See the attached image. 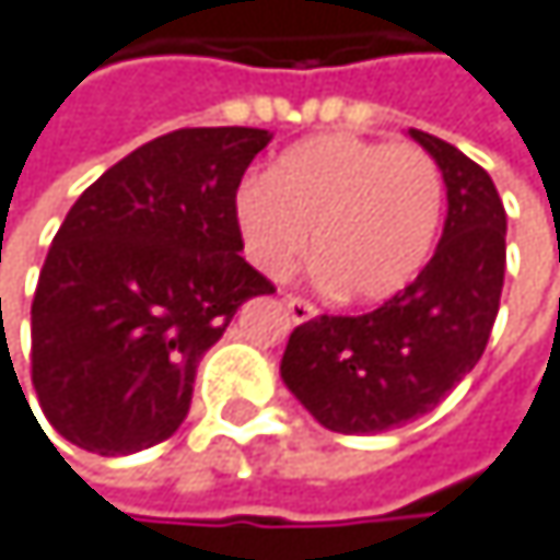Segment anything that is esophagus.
<instances>
[{
    "instance_id": "esophagus-1",
    "label": "esophagus",
    "mask_w": 560,
    "mask_h": 560,
    "mask_svg": "<svg viewBox=\"0 0 560 560\" xmlns=\"http://www.w3.org/2000/svg\"><path fill=\"white\" fill-rule=\"evenodd\" d=\"M285 308L292 315V322H312L318 315V305H312L308 299H299V295H285Z\"/></svg>"
}]
</instances>
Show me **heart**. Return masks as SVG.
I'll return each mask as SVG.
<instances>
[{
    "label": "heart",
    "mask_w": 560,
    "mask_h": 560,
    "mask_svg": "<svg viewBox=\"0 0 560 560\" xmlns=\"http://www.w3.org/2000/svg\"><path fill=\"white\" fill-rule=\"evenodd\" d=\"M443 202V170L423 147L325 133L238 186L235 225L261 275L285 278L315 232L325 282L345 299L384 302L427 268Z\"/></svg>",
    "instance_id": "b5f03b06"
}]
</instances>
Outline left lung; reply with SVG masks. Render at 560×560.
<instances>
[{"instance_id":"obj_1","label":"left lung","mask_w":560,"mask_h":560,"mask_svg":"<svg viewBox=\"0 0 560 560\" xmlns=\"http://www.w3.org/2000/svg\"><path fill=\"white\" fill-rule=\"evenodd\" d=\"M446 183L443 238L413 282L368 315L299 325L282 381L328 430L374 436L430 413L482 358L505 282V206L453 143L410 130Z\"/></svg>"}]
</instances>
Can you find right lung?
I'll use <instances>...</instances> for the list:
<instances>
[{
	"label": "right lung",
	"mask_w": 560,
	"mask_h": 560,
	"mask_svg": "<svg viewBox=\"0 0 560 560\" xmlns=\"http://www.w3.org/2000/svg\"><path fill=\"white\" fill-rule=\"evenodd\" d=\"M268 140L258 127L163 133L65 215L32 302V384L68 443L127 456L173 436L202 354L242 302L275 292L235 225V189Z\"/></svg>",
	"instance_id": "add662e5"
}]
</instances>
